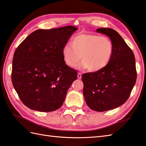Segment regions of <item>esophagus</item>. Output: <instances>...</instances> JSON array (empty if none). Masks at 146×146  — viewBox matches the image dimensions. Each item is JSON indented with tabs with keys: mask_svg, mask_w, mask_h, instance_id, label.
Here are the masks:
<instances>
[{
	"mask_svg": "<svg viewBox=\"0 0 146 146\" xmlns=\"http://www.w3.org/2000/svg\"><path fill=\"white\" fill-rule=\"evenodd\" d=\"M81 76H82V74H81V73H78V78L79 80H80L81 78Z\"/></svg>",
	"mask_w": 146,
	"mask_h": 146,
	"instance_id": "1",
	"label": "esophagus"
}]
</instances>
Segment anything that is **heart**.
Returning <instances> with one entry per match:
<instances>
[{
    "mask_svg": "<svg viewBox=\"0 0 146 146\" xmlns=\"http://www.w3.org/2000/svg\"><path fill=\"white\" fill-rule=\"evenodd\" d=\"M114 46L110 38L91 33H81L74 36L72 45L66 43L62 48V56L66 65L73 68L81 58L80 69L98 72L106 67L111 61Z\"/></svg>",
    "mask_w": 146,
    "mask_h": 146,
    "instance_id": "b5f03b06",
    "label": "heart"
}]
</instances>
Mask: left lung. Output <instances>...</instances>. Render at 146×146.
Listing matches in <instances>:
<instances>
[{
	"label": "left lung",
	"mask_w": 146,
	"mask_h": 146,
	"mask_svg": "<svg viewBox=\"0 0 146 146\" xmlns=\"http://www.w3.org/2000/svg\"><path fill=\"white\" fill-rule=\"evenodd\" d=\"M96 32L109 36L114 52L103 70L83 74V95L92 110L103 112L121 106L127 100L136 81L135 60L133 51L116 30L100 28Z\"/></svg>",
	"instance_id": "obj_1"
}]
</instances>
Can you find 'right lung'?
<instances>
[{
    "instance_id": "right-lung-1",
    "label": "right lung",
    "mask_w": 146,
    "mask_h": 146,
    "mask_svg": "<svg viewBox=\"0 0 146 146\" xmlns=\"http://www.w3.org/2000/svg\"><path fill=\"white\" fill-rule=\"evenodd\" d=\"M77 30L72 25L36 30L17 48L12 81L20 100L30 109L52 112L62 106L77 72L66 65L62 51Z\"/></svg>"
}]
</instances>
